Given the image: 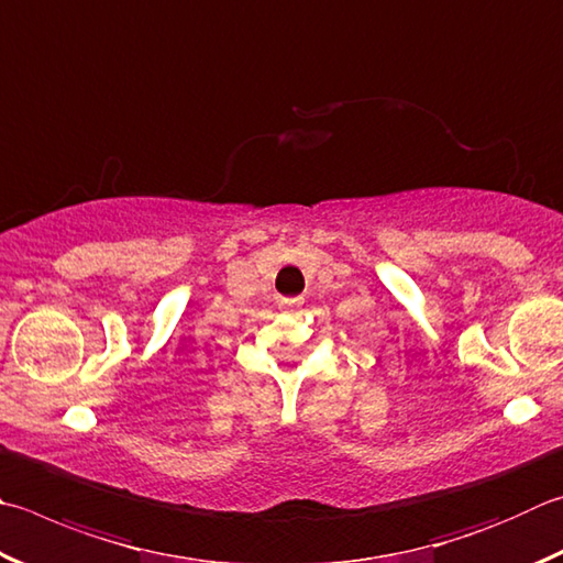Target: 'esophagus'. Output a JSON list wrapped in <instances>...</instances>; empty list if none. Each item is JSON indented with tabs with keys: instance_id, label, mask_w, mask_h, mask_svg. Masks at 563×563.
I'll list each match as a JSON object with an SVG mask.
<instances>
[{
	"instance_id": "esophagus-1",
	"label": "esophagus",
	"mask_w": 563,
	"mask_h": 563,
	"mask_svg": "<svg viewBox=\"0 0 563 563\" xmlns=\"http://www.w3.org/2000/svg\"><path fill=\"white\" fill-rule=\"evenodd\" d=\"M283 308H298L300 305V298H290V300H280Z\"/></svg>"
}]
</instances>
